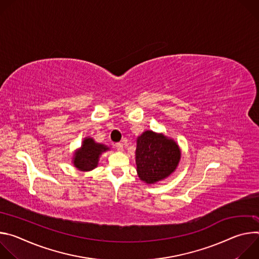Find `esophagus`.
Wrapping results in <instances>:
<instances>
[{
  "instance_id": "esophagus-1",
  "label": "esophagus",
  "mask_w": 259,
  "mask_h": 259,
  "mask_svg": "<svg viewBox=\"0 0 259 259\" xmlns=\"http://www.w3.org/2000/svg\"><path fill=\"white\" fill-rule=\"evenodd\" d=\"M116 149L118 152H123V143H117L116 144Z\"/></svg>"
}]
</instances>
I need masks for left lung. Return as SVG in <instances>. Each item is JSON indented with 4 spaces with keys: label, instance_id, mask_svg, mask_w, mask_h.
Segmentation results:
<instances>
[{
    "label": "left lung",
    "instance_id": "left-lung-1",
    "mask_svg": "<svg viewBox=\"0 0 259 259\" xmlns=\"http://www.w3.org/2000/svg\"><path fill=\"white\" fill-rule=\"evenodd\" d=\"M180 159L178 143L164 133L146 130L136 139V171L146 184H155L169 177L177 169Z\"/></svg>",
    "mask_w": 259,
    "mask_h": 259
}]
</instances>
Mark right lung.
Returning a JSON list of instances; mask_svg holds the SVG:
<instances>
[{
  "label": "right lung",
  "mask_w": 259,
  "mask_h": 259,
  "mask_svg": "<svg viewBox=\"0 0 259 259\" xmlns=\"http://www.w3.org/2000/svg\"><path fill=\"white\" fill-rule=\"evenodd\" d=\"M109 151V147L103 143L96 142L92 137L83 139L81 146L72 154L71 164L82 172L92 171L98 166L100 156Z\"/></svg>",
  "instance_id": "add662e5"
}]
</instances>
